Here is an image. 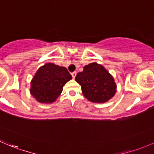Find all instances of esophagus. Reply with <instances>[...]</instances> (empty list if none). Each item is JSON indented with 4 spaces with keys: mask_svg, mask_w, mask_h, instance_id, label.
<instances>
[{
    "mask_svg": "<svg viewBox=\"0 0 154 154\" xmlns=\"http://www.w3.org/2000/svg\"><path fill=\"white\" fill-rule=\"evenodd\" d=\"M76 75H77V72H72V77H73V78H74V79L75 78Z\"/></svg>",
    "mask_w": 154,
    "mask_h": 154,
    "instance_id": "esophagus-1",
    "label": "esophagus"
}]
</instances>
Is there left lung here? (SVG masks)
<instances>
[{
	"mask_svg": "<svg viewBox=\"0 0 154 154\" xmlns=\"http://www.w3.org/2000/svg\"><path fill=\"white\" fill-rule=\"evenodd\" d=\"M75 80L81 85L84 97L93 103H106L116 91L114 77L103 66L97 63L84 66L83 71L77 74Z\"/></svg>",
	"mask_w": 154,
	"mask_h": 154,
	"instance_id": "left-lung-1",
	"label": "left lung"
}]
</instances>
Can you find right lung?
Instances as JSON below:
<instances>
[{
  "mask_svg": "<svg viewBox=\"0 0 154 154\" xmlns=\"http://www.w3.org/2000/svg\"><path fill=\"white\" fill-rule=\"evenodd\" d=\"M72 77L67 69L54 63L39 68L31 81L30 93L40 103H52L60 95L64 85Z\"/></svg>",
  "mask_w": 154,
  "mask_h": 154,
  "instance_id": "right-lung-1",
  "label": "right lung"
}]
</instances>
